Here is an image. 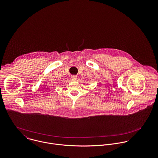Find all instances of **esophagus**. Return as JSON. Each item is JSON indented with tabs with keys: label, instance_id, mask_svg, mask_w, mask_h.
I'll list each match as a JSON object with an SVG mask.
<instances>
[{
	"label": "esophagus",
	"instance_id": "obj_1",
	"mask_svg": "<svg viewBox=\"0 0 158 158\" xmlns=\"http://www.w3.org/2000/svg\"><path fill=\"white\" fill-rule=\"evenodd\" d=\"M71 79H72V81H77V77L75 76V75H73V76H72Z\"/></svg>",
	"mask_w": 158,
	"mask_h": 158
}]
</instances>
